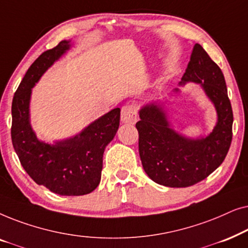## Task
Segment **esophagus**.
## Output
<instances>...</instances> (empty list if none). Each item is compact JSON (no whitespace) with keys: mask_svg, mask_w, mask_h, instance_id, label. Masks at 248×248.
Masks as SVG:
<instances>
[{"mask_svg":"<svg viewBox=\"0 0 248 248\" xmlns=\"http://www.w3.org/2000/svg\"><path fill=\"white\" fill-rule=\"evenodd\" d=\"M121 120L123 123L126 124H134L138 120V111L137 107L133 104H127L122 107Z\"/></svg>","mask_w":248,"mask_h":248,"instance_id":"1","label":"esophagus"}]
</instances>
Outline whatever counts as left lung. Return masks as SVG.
I'll return each mask as SVG.
<instances>
[{
	"mask_svg": "<svg viewBox=\"0 0 248 248\" xmlns=\"http://www.w3.org/2000/svg\"><path fill=\"white\" fill-rule=\"evenodd\" d=\"M187 82L199 83L215 105L218 121L209 135L189 139L179 134L158 101L144 105L135 124L144 171L168 187H187L203 181L222 164L232 144L233 116L225 77L200 44L193 47L179 86Z\"/></svg>",
	"mask_w": 248,
	"mask_h": 248,
	"instance_id": "obj_1",
	"label": "left lung"
}]
</instances>
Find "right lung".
I'll use <instances>...</instances> for the list:
<instances>
[{
	"label": "right lung",
	"instance_id": "1",
	"mask_svg": "<svg viewBox=\"0 0 248 248\" xmlns=\"http://www.w3.org/2000/svg\"><path fill=\"white\" fill-rule=\"evenodd\" d=\"M70 47L71 40H62L27 71L12 100L11 138L23 169L37 184L56 194L79 196L99 185L104 151L120 126L121 109L110 110L72 138L54 144L38 140L30 124L31 89Z\"/></svg>",
	"mask_w": 248,
	"mask_h": 248
}]
</instances>
